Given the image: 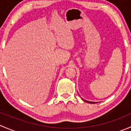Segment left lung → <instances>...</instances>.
Here are the masks:
<instances>
[{
  "instance_id": "left-lung-1",
  "label": "left lung",
  "mask_w": 131,
  "mask_h": 131,
  "mask_svg": "<svg viewBox=\"0 0 131 131\" xmlns=\"http://www.w3.org/2000/svg\"><path fill=\"white\" fill-rule=\"evenodd\" d=\"M81 99H82V100H83V101H84V102H86V103H90V104H95V103H97V102H94V101H87V100H84V99L82 98V97H81Z\"/></svg>"
}]
</instances>
